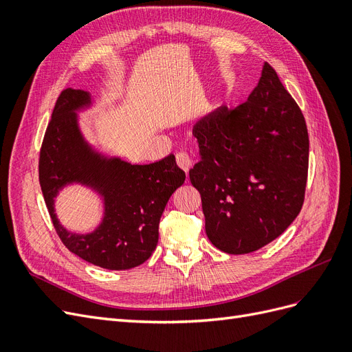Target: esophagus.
<instances>
[{"label": "esophagus", "mask_w": 352, "mask_h": 352, "mask_svg": "<svg viewBox=\"0 0 352 352\" xmlns=\"http://www.w3.org/2000/svg\"><path fill=\"white\" fill-rule=\"evenodd\" d=\"M176 163L177 166L184 170L185 173H188V170L190 168V164H192V160L186 154V153H177L176 154Z\"/></svg>", "instance_id": "34e87169"}]
</instances>
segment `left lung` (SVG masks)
I'll return each mask as SVG.
<instances>
[{"mask_svg": "<svg viewBox=\"0 0 352 352\" xmlns=\"http://www.w3.org/2000/svg\"><path fill=\"white\" fill-rule=\"evenodd\" d=\"M201 160L189 179L201 195L206 233L228 254L263 248L300 214L308 132L298 104L264 63L247 102L220 105L194 126Z\"/></svg>", "mask_w": 352, "mask_h": 352, "instance_id": "left-lung-1", "label": "left lung"}]
</instances>
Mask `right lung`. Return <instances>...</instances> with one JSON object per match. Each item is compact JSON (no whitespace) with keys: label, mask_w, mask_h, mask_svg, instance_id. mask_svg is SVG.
I'll return each mask as SVG.
<instances>
[{"label":"right lung","mask_w":352,"mask_h":352,"mask_svg":"<svg viewBox=\"0 0 352 352\" xmlns=\"http://www.w3.org/2000/svg\"><path fill=\"white\" fill-rule=\"evenodd\" d=\"M91 104L87 91L69 88L60 94L39 153L42 195L69 251L102 269H133L154 252L167 201L186 176L173 154L151 164H131L95 151L85 141L76 114ZM72 183L91 187L104 202L100 226L85 236L63 228L54 210V198Z\"/></svg>","instance_id":"obj_1"}]
</instances>
